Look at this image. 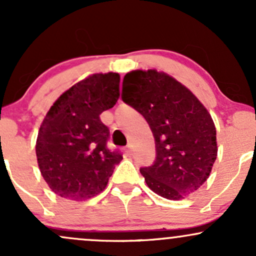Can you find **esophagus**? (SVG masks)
I'll list each match as a JSON object with an SVG mask.
<instances>
[{"instance_id":"obj_1","label":"esophagus","mask_w":256,"mask_h":256,"mask_svg":"<svg viewBox=\"0 0 256 256\" xmlns=\"http://www.w3.org/2000/svg\"><path fill=\"white\" fill-rule=\"evenodd\" d=\"M126 152H128V155H132V146L128 144V148H126Z\"/></svg>"}]
</instances>
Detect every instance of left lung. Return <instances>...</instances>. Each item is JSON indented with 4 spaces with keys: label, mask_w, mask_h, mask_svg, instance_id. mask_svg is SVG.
Masks as SVG:
<instances>
[{
    "label": "left lung",
    "mask_w": 256,
    "mask_h": 256,
    "mask_svg": "<svg viewBox=\"0 0 256 256\" xmlns=\"http://www.w3.org/2000/svg\"><path fill=\"white\" fill-rule=\"evenodd\" d=\"M122 101L150 126L156 160L140 168L148 188L179 201L207 180L218 155L216 130L210 112L177 79L156 70H134L122 82Z\"/></svg>",
    "instance_id": "8db88e82"
}]
</instances>
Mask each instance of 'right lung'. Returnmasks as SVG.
<instances>
[{"instance_id":"add662e5","label":"right lung","mask_w":256,"mask_h":256,"mask_svg":"<svg viewBox=\"0 0 256 256\" xmlns=\"http://www.w3.org/2000/svg\"><path fill=\"white\" fill-rule=\"evenodd\" d=\"M120 98L119 73H94L60 95L44 116L36 140L40 171L56 195L85 201L106 189L122 160L107 148L100 119Z\"/></svg>"}]
</instances>
